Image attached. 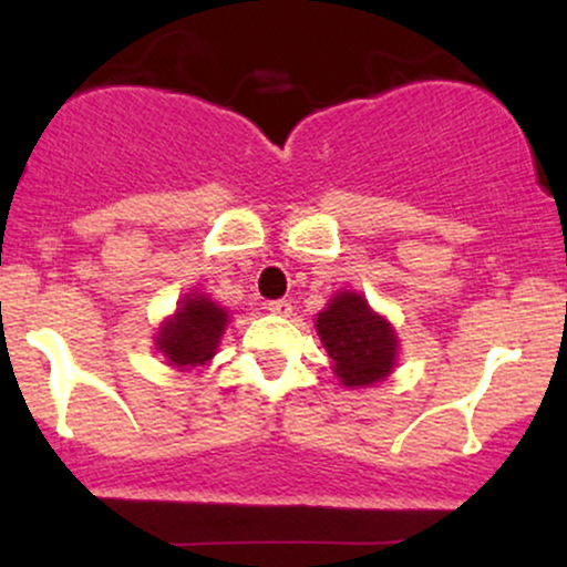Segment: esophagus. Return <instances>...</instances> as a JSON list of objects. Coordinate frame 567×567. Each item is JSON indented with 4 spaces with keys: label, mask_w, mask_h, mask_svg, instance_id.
Wrapping results in <instances>:
<instances>
[{
    "label": "esophagus",
    "mask_w": 567,
    "mask_h": 567,
    "mask_svg": "<svg viewBox=\"0 0 567 567\" xmlns=\"http://www.w3.org/2000/svg\"><path fill=\"white\" fill-rule=\"evenodd\" d=\"M266 309L271 311V315H277V317H290V311H292V306H290V301H269L266 303Z\"/></svg>",
    "instance_id": "esophagus-1"
}]
</instances>
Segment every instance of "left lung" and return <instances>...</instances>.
Segmentation results:
<instances>
[{
  "label": "left lung",
  "instance_id": "8db88e82",
  "mask_svg": "<svg viewBox=\"0 0 567 567\" xmlns=\"http://www.w3.org/2000/svg\"><path fill=\"white\" fill-rule=\"evenodd\" d=\"M315 328L328 349L330 368L347 389H368L394 373L400 338L362 292L338 290L317 315Z\"/></svg>",
  "mask_w": 567,
  "mask_h": 567
}]
</instances>
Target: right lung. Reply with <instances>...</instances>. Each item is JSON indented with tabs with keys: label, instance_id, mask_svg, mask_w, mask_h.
Here are the masks:
<instances>
[{
	"label": "right lung",
	"instance_id": "1",
	"mask_svg": "<svg viewBox=\"0 0 567 567\" xmlns=\"http://www.w3.org/2000/svg\"><path fill=\"white\" fill-rule=\"evenodd\" d=\"M231 322L229 309L213 301L207 292L192 290L178 301V309L159 322L154 347L165 362L181 373L205 368L216 357L226 324Z\"/></svg>",
	"mask_w": 567,
	"mask_h": 567
}]
</instances>
